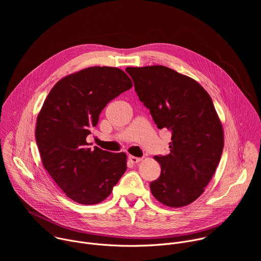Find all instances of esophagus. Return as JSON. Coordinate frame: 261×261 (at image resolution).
I'll list each match as a JSON object with an SVG mask.
<instances>
[{
  "label": "esophagus",
  "mask_w": 261,
  "mask_h": 261,
  "mask_svg": "<svg viewBox=\"0 0 261 261\" xmlns=\"http://www.w3.org/2000/svg\"><path fill=\"white\" fill-rule=\"evenodd\" d=\"M129 160L132 162V163H138L142 160V158H138V157H134V156H131L129 155Z\"/></svg>",
  "instance_id": "esophagus-1"
}]
</instances>
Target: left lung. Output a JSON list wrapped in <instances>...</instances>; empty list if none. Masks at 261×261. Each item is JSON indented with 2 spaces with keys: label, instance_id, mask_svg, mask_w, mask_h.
Returning a JSON list of instances; mask_svg holds the SVG:
<instances>
[{
  "label": "left lung",
  "instance_id": "obj_1",
  "mask_svg": "<svg viewBox=\"0 0 261 261\" xmlns=\"http://www.w3.org/2000/svg\"><path fill=\"white\" fill-rule=\"evenodd\" d=\"M135 92L159 129L171 132L170 153L155 156L161 174L150 184L161 203L180 207L204 191L224 146L212 98L194 80L165 66L127 67Z\"/></svg>",
  "mask_w": 261,
  "mask_h": 261
}]
</instances>
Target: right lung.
<instances>
[{"label":"right lung","mask_w":261,"mask_h":261,"mask_svg":"<svg viewBox=\"0 0 261 261\" xmlns=\"http://www.w3.org/2000/svg\"><path fill=\"white\" fill-rule=\"evenodd\" d=\"M131 87V80L119 68L90 67L58 82L43 103L35 132L41 160L75 202H101L127 169L125 153L91 148L87 136L106 104Z\"/></svg>","instance_id":"add662e5"}]
</instances>
